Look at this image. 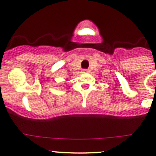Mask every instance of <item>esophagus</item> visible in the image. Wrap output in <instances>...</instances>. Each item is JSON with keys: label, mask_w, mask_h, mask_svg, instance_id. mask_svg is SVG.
I'll list each match as a JSON object with an SVG mask.
<instances>
[{"label": "esophagus", "mask_w": 156, "mask_h": 156, "mask_svg": "<svg viewBox=\"0 0 156 156\" xmlns=\"http://www.w3.org/2000/svg\"><path fill=\"white\" fill-rule=\"evenodd\" d=\"M82 72L87 73V72H88V69H83V70H82Z\"/></svg>", "instance_id": "obj_1"}]
</instances>
